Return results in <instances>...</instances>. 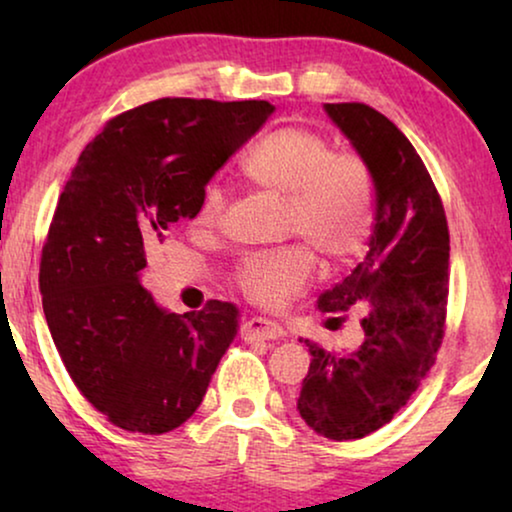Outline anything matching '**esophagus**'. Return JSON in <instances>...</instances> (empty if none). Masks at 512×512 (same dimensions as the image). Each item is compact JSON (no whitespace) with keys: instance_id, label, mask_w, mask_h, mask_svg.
Listing matches in <instances>:
<instances>
[{"instance_id":"esophagus-1","label":"esophagus","mask_w":512,"mask_h":512,"mask_svg":"<svg viewBox=\"0 0 512 512\" xmlns=\"http://www.w3.org/2000/svg\"><path fill=\"white\" fill-rule=\"evenodd\" d=\"M286 331L275 321L263 317H251L242 324V338L244 340H279L284 338Z\"/></svg>"}]
</instances>
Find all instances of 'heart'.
Here are the masks:
<instances>
[{
	"label": "heart",
	"instance_id": "1",
	"mask_svg": "<svg viewBox=\"0 0 512 512\" xmlns=\"http://www.w3.org/2000/svg\"><path fill=\"white\" fill-rule=\"evenodd\" d=\"M254 184L286 198V230L304 242L247 254L235 284L251 303L279 307L312 277L315 251L328 263H347L368 244L375 223L373 167L356 151H333L331 142L300 125H282L258 139L242 160ZM226 212L219 184L205 186L195 223L216 228Z\"/></svg>",
	"mask_w": 512,
	"mask_h": 512
}]
</instances>
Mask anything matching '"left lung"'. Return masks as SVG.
<instances>
[{
    "label": "left lung",
    "instance_id": "obj_1",
    "mask_svg": "<svg viewBox=\"0 0 512 512\" xmlns=\"http://www.w3.org/2000/svg\"><path fill=\"white\" fill-rule=\"evenodd\" d=\"M328 116L368 160L375 230L363 261L317 300L321 312L363 310V342L333 354L305 340L312 361L298 396L305 424L331 440L368 436L429 373L445 335L450 230L443 200L410 139L363 102L326 104Z\"/></svg>",
    "mask_w": 512,
    "mask_h": 512
}]
</instances>
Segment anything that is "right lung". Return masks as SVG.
Segmentation results:
<instances>
[{
	"instance_id": "1",
	"label": "right lung",
	"mask_w": 512,
	"mask_h": 512,
	"mask_svg": "<svg viewBox=\"0 0 512 512\" xmlns=\"http://www.w3.org/2000/svg\"><path fill=\"white\" fill-rule=\"evenodd\" d=\"M272 111L265 100L146 102L107 121L60 193L41 249L44 314L69 377L125 431L184 424L235 340L233 303L163 312L139 277L146 251L195 219L207 181Z\"/></svg>"
}]
</instances>
